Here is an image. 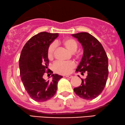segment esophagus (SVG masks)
I'll return each instance as SVG.
<instances>
[{
  "label": "esophagus",
  "mask_w": 125,
  "mask_h": 125,
  "mask_svg": "<svg viewBox=\"0 0 125 125\" xmlns=\"http://www.w3.org/2000/svg\"><path fill=\"white\" fill-rule=\"evenodd\" d=\"M66 77H68V78H72V77H73V76L72 75H66L65 76Z\"/></svg>",
  "instance_id": "esophagus-1"
}]
</instances>
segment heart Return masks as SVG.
I'll list each match as a JSON object with an SVG mask.
<instances>
[{"label":"heart","mask_w":125,"mask_h":125,"mask_svg":"<svg viewBox=\"0 0 125 125\" xmlns=\"http://www.w3.org/2000/svg\"><path fill=\"white\" fill-rule=\"evenodd\" d=\"M58 43L59 42H56V43ZM60 43L71 53H75L78 48V43L76 40L73 38L65 39ZM55 50H56V44L54 43H51L48 49V57L49 59H52L53 57ZM74 67V64L73 62H65L58 61L53 64V69L55 72L62 74L69 73Z\"/></svg>","instance_id":"heart-1"}]
</instances>
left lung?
Returning <instances> with one entry per match:
<instances>
[{
  "instance_id": "left-lung-1",
  "label": "left lung",
  "mask_w": 125,
  "mask_h": 125,
  "mask_svg": "<svg viewBox=\"0 0 125 125\" xmlns=\"http://www.w3.org/2000/svg\"><path fill=\"white\" fill-rule=\"evenodd\" d=\"M72 36L78 40L84 50L76 72L82 74L87 73L86 78L82 79L81 85L74 88V92L84 99H94L102 93L106 85L108 74L107 56L100 42L90 34L83 32Z\"/></svg>"
}]
</instances>
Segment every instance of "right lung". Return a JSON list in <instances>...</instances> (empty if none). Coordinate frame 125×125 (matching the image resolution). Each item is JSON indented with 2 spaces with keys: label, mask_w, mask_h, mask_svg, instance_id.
Returning <instances> with one entry per match:
<instances>
[{
  "label": "right lung",
  "mask_w": 125,
  "mask_h": 125,
  "mask_svg": "<svg viewBox=\"0 0 125 125\" xmlns=\"http://www.w3.org/2000/svg\"><path fill=\"white\" fill-rule=\"evenodd\" d=\"M58 36L59 33L37 34L26 43L21 52L19 60L21 80L29 96L36 102H45L52 98L58 82L62 77L57 74H52L51 80L42 77L49 62L48 48Z\"/></svg>",
  "instance_id": "1"
}]
</instances>
